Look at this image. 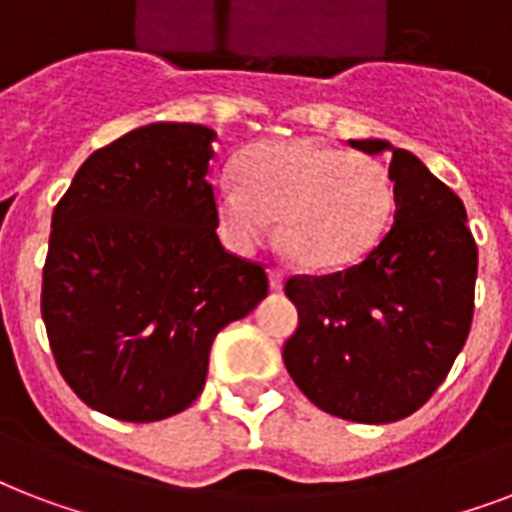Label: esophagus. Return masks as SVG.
Listing matches in <instances>:
<instances>
[{
  "label": "esophagus",
  "instance_id": "1",
  "mask_svg": "<svg viewBox=\"0 0 512 512\" xmlns=\"http://www.w3.org/2000/svg\"><path fill=\"white\" fill-rule=\"evenodd\" d=\"M283 283H285V275L283 272H280V269H269V285H272V288H275V291H280V288H283Z\"/></svg>",
  "mask_w": 512,
  "mask_h": 512
}]
</instances>
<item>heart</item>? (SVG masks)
<instances>
[{"mask_svg": "<svg viewBox=\"0 0 512 512\" xmlns=\"http://www.w3.org/2000/svg\"><path fill=\"white\" fill-rule=\"evenodd\" d=\"M395 189L382 162L318 144H261L240 162V178L216 181L221 232L237 251H253L277 221L280 248L312 272L360 261L392 219Z\"/></svg>", "mask_w": 512, "mask_h": 512, "instance_id": "1", "label": "heart"}]
</instances>
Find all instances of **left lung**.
<instances>
[{
    "label": "left lung",
    "instance_id": "8db88e82",
    "mask_svg": "<svg viewBox=\"0 0 512 512\" xmlns=\"http://www.w3.org/2000/svg\"><path fill=\"white\" fill-rule=\"evenodd\" d=\"M350 146L390 157L392 229L355 267L288 277L299 328L283 360L326 414L387 425L425 406L465 347L478 245L462 200L419 157L379 138Z\"/></svg>",
    "mask_w": 512,
    "mask_h": 512
}]
</instances>
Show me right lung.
I'll return each mask as SVG.
<instances>
[{"label":"right lung","instance_id":"obj_1","mask_svg":"<svg viewBox=\"0 0 512 512\" xmlns=\"http://www.w3.org/2000/svg\"><path fill=\"white\" fill-rule=\"evenodd\" d=\"M213 141L189 122L130 130L55 205L42 320L66 384L106 417L157 422L192 406L216 334L269 291L264 267L216 235Z\"/></svg>","mask_w":512,"mask_h":512}]
</instances>
